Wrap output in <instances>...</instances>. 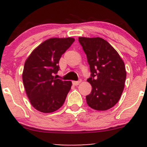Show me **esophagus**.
Here are the masks:
<instances>
[{
  "label": "esophagus",
  "instance_id": "1",
  "mask_svg": "<svg viewBox=\"0 0 147 147\" xmlns=\"http://www.w3.org/2000/svg\"><path fill=\"white\" fill-rule=\"evenodd\" d=\"M81 82H82V80H81V79L79 81H73V82H72V84H73L74 86H77L79 85Z\"/></svg>",
  "mask_w": 147,
  "mask_h": 147
}]
</instances>
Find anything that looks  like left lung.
I'll use <instances>...</instances> for the list:
<instances>
[{"mask_svg":"<svg viewBox=\"0 0 147 147\" xmlns=\"http://www.w3.org/2000/svg\"><path fill=\"white\" fill-rule=\"evenodd\" d=\"M79 41L90 65L92 86L90 94L86 97L88 105L97 111L113 107L120 99L125 83L126 72L124 61L109 42L99 37H79Z\"/></svg>","mask_w":147,"mask_h":147,"instance_id":"obj_1","label":"left lung"}]
</instances>
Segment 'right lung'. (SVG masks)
<instances>
[{
	"mask_svg": "<svg viewBox=\"0 0 147 147\" xmlns=\"http://www.w3.org/2000/svg\"><path fill=\"white\" fill-rule=\"evenodd\" d=\"M74 41L75 38L70 37L49 38L35 48L25 61L23 85L30 103L37 111L49 113L63 106L72 82L54 75L59 70L61 57Z\"/></svg>",
	"mask_w": 147,
	"mask_h": 147,
	"instance_id": "obj_1",
	"label": "right lung"
}]
</instances>
